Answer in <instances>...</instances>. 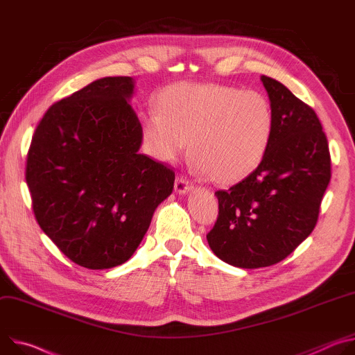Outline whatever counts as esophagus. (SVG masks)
<instances>
[{"label":"esophagus","mask_w":355,"mask_h":355,"mask_svg":"<svg viewBox=\"0 0 355 355\" xmlns=\"http://www.w3.org/2000/svg\"><path fill=\"white\" fill-rule=\"evenodd\" d=\"M191 189H193V186H191V183L186 178H183V176L176 178V180H175V191L176 193L186 194Z\"/></svg>","instance_id":"34e87169"}]
</instances>
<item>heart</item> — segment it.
I'll list each match as a JSON object with an SVG mask.
<instances>
[{"label":"heart","instance_id":"heart-1","mask_svg":"<svg viewBox=\"0 0 355 355\" xmlns=\"http://www.w3.org/2000/svg\"><path fill=\"white\" fill-rule=\"evenodd\" d=\"M157 111L141 110L142 146L156 162L184 152L216 184H234L262 162L273 134V111L257 92L216 83H176L156 98Z\"/></svg>","mask_w":355,"mask_h":355}]
</instances>
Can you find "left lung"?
<instances>
[{"label": "left lung", "mask_w": 355, "mask_h": 355, "mask_svg": "<svg viewBox=\"0 0 355 355\" xmlns=\"http://www.w3.org/2000/svg\"><path fill=\"white\" fill-rule=\"evenodd\" d=\"M273 111V134L259 166L218 190L211 251L245 269L285 259L316 227L331 178L329 142L311 107L275 78L261 76Z\"/></svg>", "instance_id": "obj_1"}]
</instances>
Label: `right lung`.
Here are the masks:
<instances>
[{
  "label": "right lung",
  "instance_id": "obj_1",
  "mask_svg": "<svg viewBox=\"0 0 355 355\" xmlns=\"http://www.w3.org/2000/svg\"><path fill=\"white\" fill-rule=\"evenodd\" d=\"M134 78L103 77L55 103L32 137L26 183L36 221L74 263L127 262L175 172L139 153Z\"/></svg>",
  "mask_w": 355,
  "mask_h": 355
}]
</instances>
